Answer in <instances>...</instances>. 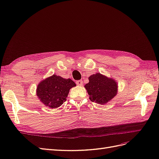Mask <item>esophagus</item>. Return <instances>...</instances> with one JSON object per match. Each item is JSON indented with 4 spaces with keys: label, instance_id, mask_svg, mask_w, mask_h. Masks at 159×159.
Instances as JSON below:
<instances>
[{
    "label": "esophagus",
    "instance_id": "obj_1",
    "mask_svg": "<svg viewBox=\"0 0 159 159\" xmlns=\"http://www.w3.org/2000/svg\"><path fill=\"white\" fill-rule=\"evenodd\" d=\"M76 84H77V85H78V86H82L83 84V81L81 80H77V81H76Z\"/></svg>",
    "mask_w": 159,
    "mask_h": 159
}]
</instances>
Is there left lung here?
I'll use <instances>...</instances> for the list:
<instances>
[{
    "mask_svg": "<svg viewBox=\"0 0 159 159\" xmlns=\"http://www.w3.org/2000/svg\"><path fill=\"white\" fill-rule=\"evenodd\" d=\"M89 83L84 85L91 102L104 104L117 93V84L111 78L99 73L89 77Z\"/></svg>",
    "mask_w": 159,
    "mask_h": 159,
    "instance_id": "8db88e82",
    "label": "left lung"
}]
</instances>
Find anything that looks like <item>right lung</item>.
<instances>
[{"mask_svg":"<svg viewBox=\"0 0 159 159\" xmlns=\"http://www.w3.org/2000/svg\"><path fill=\"white\" fill-rule=\"evenodd\" d=\"M75 86V83L70 79L53 75L39 83L36 94L43 104L56 108L66 101L70 89Z\"/></svg>","mask_w":159,"mask_h":159,"instance_id":"right-lung-1","label":"right lung"}]
</instances>
